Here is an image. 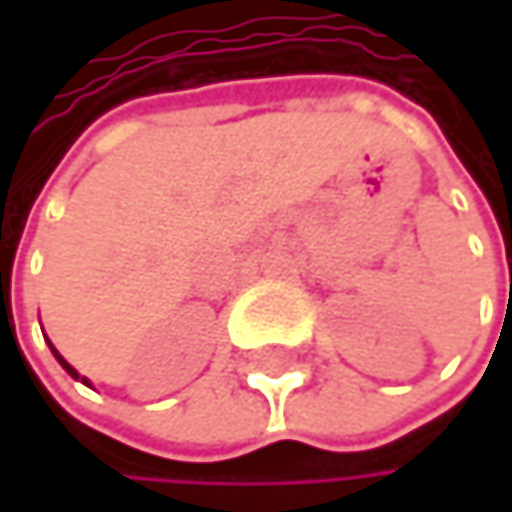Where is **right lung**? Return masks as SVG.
<instances>
[{"instance_id":"obj_1","label":"right lung","mask_w":512,"mask_h":512,"mask_svg":"<svg viewBox=\"0 0 512 512\" xmlns=\"http://www.w3.org/2000/svg\"><path fill=\"white\" fill-rule=\"evenodd\" d=\"M52 347V344H50ZM52 356L58 358V364H61V367H64V370H67V373H70V376H73V379H79V373H76V370H73V367H70V364H67V361H64V358L58 356V350H55V347H52ZM82 382H85V385H91V382H88V379H82Z\"/></svg>"}]
</instances>
